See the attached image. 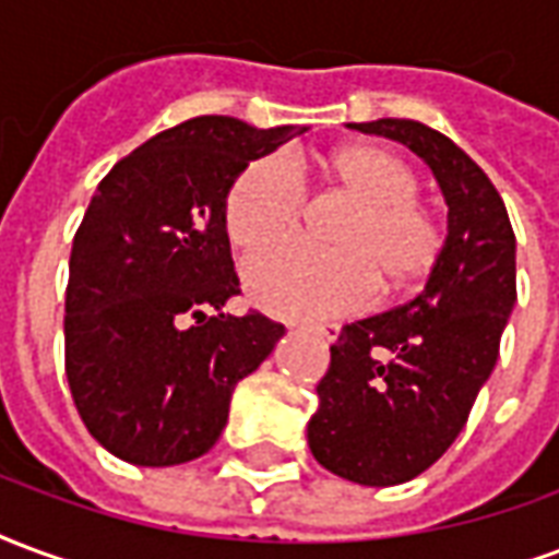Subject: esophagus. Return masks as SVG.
I'll list each match as a JSON object with an SVG mask.
<instances>
[{"label":"esophagus","instance_id":"obj_1","mask_svg":"<svg viewBox=\"0 0 559 559\" xmlns=\"http://www.w3.org/2000/svg\"><path fill=\"white\" fill-rule=\"evenodd\" d=\"M307 330L319 333L324 342H336V340H340V333H342L340 324H307Z\"/></svg>","mask_w":559,"mask_h":559}]
</instances>
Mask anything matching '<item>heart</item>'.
Wrapping results in <instances>:
<instances>
[{"label":"heart","mask_w":559,"mask_h":559,"mask_svg":"<svg viewBox=\"0 0 559 559\" xmlns=\"http://www.w3.org/2000/svg\"><path fill=\"white\" fill-rule=\"evenodd\" d=\"M336 190L354 207L333 226L336 247L304 240L276 243L243 264V283L259 307L276 316H342L378 292L419 283L443 252V223L423 199L408 160L381 145H348L324 163ZM307 185L283 154L255 157L223 195V226L231 247L255 250L300 226Z\"/></svg>","instance_id":"obj_1"}]
</instances>
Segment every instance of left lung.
Instances as JSON below:
<instances>
[{"label":"left lung","mask_w":559,"mask_h":559,"mask_svg":"<svg viewBox=\"0 0 559 559\" xmlns=\"http://www.w3.org/2000/svg\"><path fill=\"white\" fill-rule=\"evenodd\" d=\"M408 145L450 205V235L414 300L345 324L316 386L309 450L360 486L408 483L450 450L500 354L515 304V231L488 175L411 118L354 124Z\"/></svg>","instance_id":"obj_1"}]
</instances>
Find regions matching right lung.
Here are the masks:
<instances>
[{
    "mask_svg": "<svg viewBox=\"0 0 559 559\" xmlns=\"http://www.w3.org/2000/svg\"><path fill=\"white\" fill-rule=\"evenodd\" d=\"M297 133L190 118L97 185L71 247L64 374L85 429L118 459L169 467L205 455L235 384L285 333L255 309L219 312L240 295L223 195L247 163Z\"/></svg>",
    "mask_w": 559,
    "mask_h": 559,
    "instance_id": "right-lung-1",
    "label": "right lung"
}]
</instances>
